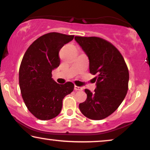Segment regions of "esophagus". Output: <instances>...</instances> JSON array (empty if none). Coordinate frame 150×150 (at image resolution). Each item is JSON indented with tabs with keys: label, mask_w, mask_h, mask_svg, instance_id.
Wrapping results in <instances>:
<instances>
[{
	"label": "esophagus",
	"mask_w": 150,
	"mask_h": 150,
	"mask_svg": "<svg viewBox=\"0 0 150 150\" xmlns=\"http://www.w3.org/2000/svg\"><path fill=\"white\" fill-rule=\"evenodd\" d=\"M75 88V90L76 91H82V90H83L82 88L79 87V86H76V85L75 86V88Z\"/></svg>",
	"instance_id": "1"
}]
</instances>
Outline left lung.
Returning <instances> with one entry per match:
<instances>
[{"label": "left lung", "mask_w": 150, "mask_h": 150, "mask_svg": "<svg viewBox=\"0 0 150 150\" xmlns=\"http://www.w3.org/2000/svg\"><path fill=\"white\" fill-rule=\"evenodd\" d=\"M89 59L90 73L97 75L94 93L85 89L87 99L79 108L85 117L101 120L118 108L128 90L129 71L125 59L110 42L99 37L75 36Z\"/></svg>", "instance_id": "left-lung-1"}]
</instances>
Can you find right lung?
I'll list each match as a JSON object with an SVG mask.
<instances>
[{
    "mask_svg": "<svg viewBox=\"0 0 150 150\" xmlns=\"http://www.w3.org/2000/svg\"><path fill=\"white\" fill-rule=\"evenodd\" d=\"M74 35L51 32L42 35L26 51L19 69L22 97L27 109L37 119L49 120L59 115L65 96L72 93L74 84L55 82L52 70L60 64L59 52Z\"/></svg>",
    "mask_w": 150,
    "mask_h": 150,
    "instance_id": "add662e5",
    "label": "right lung"
}]
</instances>
